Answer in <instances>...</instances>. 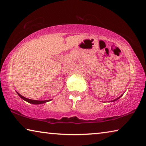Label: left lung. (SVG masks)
Returning <instances> with one entry per match:
<instances>
[{
  "label": "left lung",
  "mask_w": 146,
  "mask_h": 146,
  "mask_svg": "<svg viewBox=\"0 0 146 146\" xmlns=\"http://www.w3.org/2000/svg\"><path fill=\"white\" fill-rule=\"evenodd\" d=\"M123 94H122V95H121V96H120L119 97V98H117V99H114V100H112V101H111V102H113V101H116V100H117V99H119L120 98H121V97L122 96H123Z\"/></svg>",
  "instance_id": "8db88e82"
}]
</instances>
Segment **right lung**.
<instances>
[{
    "label": "right lung",
    "mask_w": 146,
    "mask_h": 146,
    "mask_svg": "<svg viewBox=\"0 0 146 146\" xmlns=\"http://www.w3.org/2000/svg\"><path fill=\"white\" fill-rule=\"evenodd\" d=\"M17 94H18V96H19L22 99H23V100L26 101L27 102L29 103H32V104H34V105H40V104H43V103H45L48 102V101H50V100H46V101H38V100H33V99H28V98H25L24 96H23L21 95L20 94L18 93L17 92Z\"/></svg>",
    "instance_id": "1"
}]
</instances>
